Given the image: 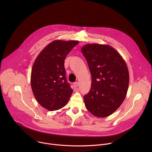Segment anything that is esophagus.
Wrapping results in <instances>:
<instances>
[{
  "label": "esophagus",
  "mask_w": 152,
  "mask_h": 152,
  "mask_svg": "<svg viewBox=\"0 0 152 152\" xmlns=\"http://www.w3.org/2000/svg\"><path fill=\"white\" fill-rule=\"evenodd\" d=\"M78 85H79V83H78L77 82H76L73 83V86H74L75 88H76V87H77Z\"/></svg>",
  "instance_id": "esophagus-1"
}]
</instances>
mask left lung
<instances>
[{"label":"left lung","instance_id":"8db88e82","mask_svg":"<svg viewBox=\"0 0 152 152\" xmlns=\"http://www.w3.org/2000/svg\"><path fill=\"white\" fill-rule=\"evenodd\" d=\"M91 75L90 91L84 96L86 108L94 115L105 117L124 101L129 86L126 64L110 46L88 44L82 48Z\"/></svg>","mask_w":152,"mask_h":152}]
</instances>
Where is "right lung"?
Segmentation results:
<instances>
[{
  "instance_id": "obj_1",
  "label": "right lung",
  "mask_w": 152,
  "mask_h": 152,
  "mask_svg": "<svg viewBox=\"0 0 152 152\" xmlns=\"http://www.w3.org/2000/svg\"><path fill=\"white\" fill-rule=\"evenodd\" d=\"M78 43L77 41H54L40 52L34 63L32 90L39 104L49 111L64 107L73 93L66 79L64 60Z\"/></svg>"
}]
</instances>
